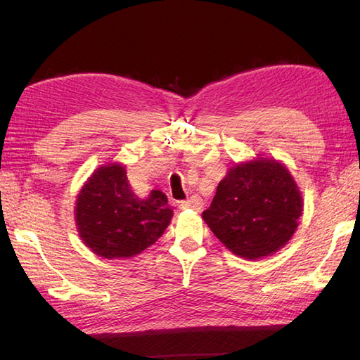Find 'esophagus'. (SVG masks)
<instances>
[{"instance_id":"esophagus-1","label":"esophagus","mask_w":360,"mask_h":360,"mask_svg":"<svg viewBox=\"0 0 360 360\" xmlns=\"http://www.w3.org/2000/svg\"><path fill=\"white\" fill-rule=\"evenodd\" d=\"M181 208L182 210H193V211H200L203 208V200L198 197V195H192L188 200H184V202H181Z\"/></svg>"}]
</instances>
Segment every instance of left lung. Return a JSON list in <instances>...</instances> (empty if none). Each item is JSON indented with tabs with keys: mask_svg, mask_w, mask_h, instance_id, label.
<instances>
[{
	"mask_svg": "<svg viewBox=\"0 0 360 360\" xmlns=\"http://www.w3.org/2000/svg\"><path fill=\"white\" fill-rule=\"evenodd\" d=\"M302 211V193L289 169L257 158L229 169L203 219L229 251L257 260L288 245Z\"/></svg>",
	"mask_w": 360,
	"mask_h": 360,
	"instance_id": "obj_1",
	"label": "left lung"
}]
</instances>
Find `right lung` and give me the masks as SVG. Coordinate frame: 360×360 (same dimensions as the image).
Segmentation results:
<instances>
[{"label":"right lung","instance_id":"obj_1","mask_svg":"<svg viewBox=\"0 0 360 360\" xmlns=\"http://www.w3.org/2000/svg\"><path fill=\"white\" fill-rule=\"evenodd\" d=\"M76 225L84 245L105 259L131 257L160 238L173 217L167 195L139 198L120 163L100 167L76 200Z\"/></svg>","mask_w":360,"mask_h":360}]
</instances>
